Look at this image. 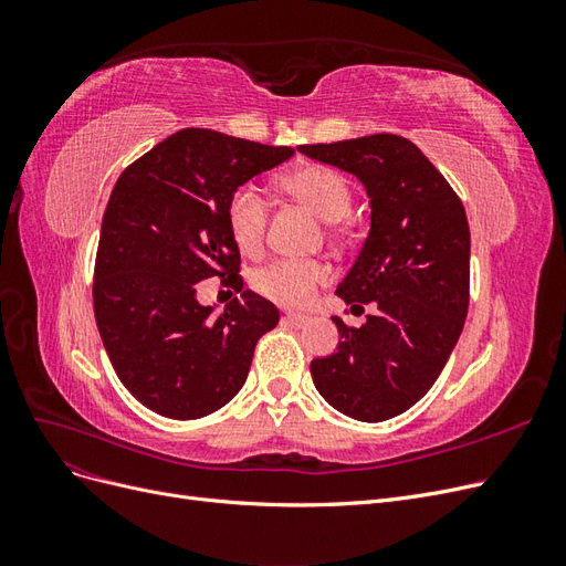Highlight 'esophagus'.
Listing matches in <instances>:
<instances>
[{
	"label": "esophagus",
	"instance_id": "1",
	"mask_svg": "<svg viewBox=\"0 0 566 566\" xmlns=\"http://www.w3.org/2000/svg\"><path fill=\"white\" fill-rule=\"evenodd\" d=\"M285 323H290V325H295V328H302V325H306L310 323V316H304V314H285Z\"/></svg>",
	"mask_w": 566,
	"mask_h": 566
}]
</instances>
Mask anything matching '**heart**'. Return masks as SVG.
I'll list each match as a JSON object with an SVG mask.
<instances>
[{
	"label": "heart",
	"mask_w": 566,
	"mask_h": 566,
	"mask_svg": "<svg viewBox=\"0 0 566 566\" xmlns=\"http://www.w3.org/2000/svg\"><path fill=\"white\" fill-rule=\"evenodd\" d=\"M281 191L293 196L323 221H339L352 210V188L345 175L328 165H302L279 179ZM269 205L250 186H241L227 202V229L235 248L256 256L264 248ZM328 281V266L314 260H276L252 273V287L281 306L310 304L316 287Z\"/></svg>",
	"instance_id": "heart-1"
}]
</instances>
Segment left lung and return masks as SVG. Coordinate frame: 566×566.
I'll list each match as a JSON object with an SVG mask.
<instances>
[{
	"mask_svg": "<svg viewBox=\"0 0 566 566\" xmlns=\"http://www.w3.org/2000/svg\"><path fill=\"white\" fill-rule=\"evenodd\" d=\"M345 169L370 198V231L337 285L361 328L333 316L337 352L314 358L312 378L339 413L382 422L418 403L447 366L470 304L465 208L422 150L397 134L300 146Z\"/></svg>",
	"mask_w": 566,
	"mask_h": 566,
	"instance_id": "left-lung-1",
	"label": "left lung"
}]
</instances>
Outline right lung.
Segmentation results:
<instances>
[{"instance_id": "right-lung-1", "label": "right lung", "mask_w": 566, "mask_h": 566, "mask_svg": "<svg viewBox=\"0 0 566 566\" xmlns=\"http://www.w3.org/2000/svg\"><path fill=\"white\" fill-rule=\"evenodd\" d=\"M212 129H181L132 163L113 186L94 266V316L111 364L146 408L196 420L245 385L254 345L279 310L243 290L227 229L238 186L293 156ZM217 275L242 293L221 315L197 302Z\"/></svg>"}]
</instances>
